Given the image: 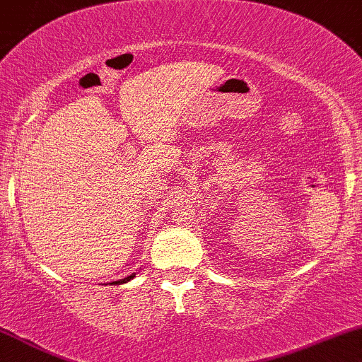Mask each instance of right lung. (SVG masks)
Masks as SVG:
<instances>
[{
	"instance_id": "obj_1",
	"label": "right lung",
	"mask_w": 362,
	"mask_h": 362,
	"mask_svg": "<svg viewBox=\"0 0 362 362\" xmlns=\"http://www.w3.org/2000/svg\"><path fill=\"white\" fill-rule=\"evenodd\" d=\"M136 277V272L134 274H131V276H127V277H124V279H119V281H114V282H110V284H126V282H129L131 279H134Z\"/></svg>"
}]
</instances>
